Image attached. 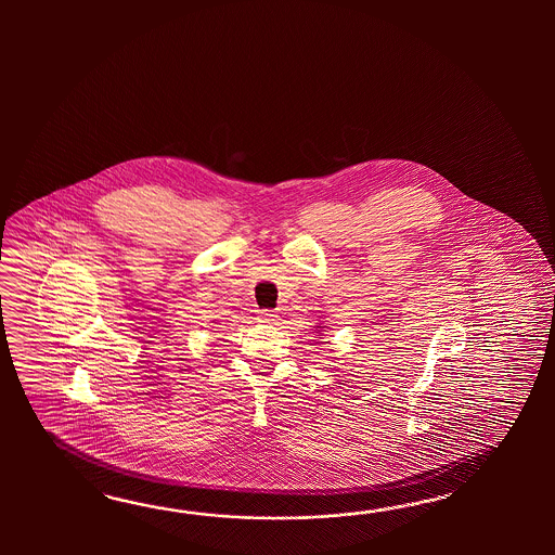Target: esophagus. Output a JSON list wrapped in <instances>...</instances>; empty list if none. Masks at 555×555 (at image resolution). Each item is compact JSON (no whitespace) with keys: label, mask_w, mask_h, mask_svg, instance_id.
Instances as JSON below:
<instances>
[{"label":"esophagus","mask_w":555,"mask_h":555,"mask_svg":"<svg viewBox=\"0 0 555 555\" xmlns=\"http://www.w3.org/2000/svg\"><path fill=\"white\" fill-rule=\"evenodd\" d=\"M261 323H275L278 321V315L273 313V311H260Z\"/></svg>","instance_id":"esophagus-1"}]
</instances>
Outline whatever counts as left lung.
Segmentation results:
<instances>
[{"label": "left lung", "instance_id": "obj_1", "mask_svg": "<svg viewBox=\"0 0 555 555\" xmlns=\"http://www.w3.org/2000/svg\"><path fill=\"white\" fill-rule=\"evenodd\" d=\"M315 327H318V331H315V333H319V331L323 330L321 325H315ZM321 337H323V333H319V339H321Z\"/></svg>", "mask_w": 555, "mask_h": 555}]
</instances>
